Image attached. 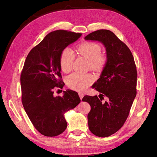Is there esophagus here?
Listing matches in <instances>:
<instances>
[{"mask_svg": "<svg viewBox=\"0 0 157 157\" xmlns=\"http://www.w3.org/2000/svg\"><path fill=\"white\" fill-rule=\"evenodd\" d=\"M79 98L82 99V98H83V96H84V94L83 93H79Z\"/></svg>", "mask_w": 157, "mask_h": 157, "instance_id": "1", "label": "esophagus"}]
</instances>
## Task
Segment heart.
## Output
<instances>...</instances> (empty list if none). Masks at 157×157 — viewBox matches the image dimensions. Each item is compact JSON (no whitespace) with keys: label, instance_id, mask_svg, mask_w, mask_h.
<instances>
[{"label":"heart","instance_id":"obj_1","mask_svg":"<svg viewBox=\"0 0 157 157\" xmlns=\"http://www.w3.org/2000/svg\"><path fill=\"white\" fill-rule=\"evenodd\" d=\"M79 54L89 59L90 67L94 70H100L105 65L106 58L101 55V48L94 42H86L78 47ZM75 56L74 52L66 48L60 55L59 64L63 72H69L72 67ZM94 78L91 74L73 73L66 78V83L71 89L79 91H85L94 82Z\"/></svg>","mask_w":157,"mask_h":157}]
</instances>
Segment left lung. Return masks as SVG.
Instances as JSON below:
<instances>
[{
	"instance_id": "obj_1",
	"label": "left lung",
	"mask_w": 157,
	"mask_h": 157,
	"mask_svg": "<svg viewBox=\"0 0 157 157\" xmlns=\"http://www.w3.org/2000/svg\"><path fill=\"white\" fill-rule=\"evenodd\" d=\"M86 40L101 42L106 50L107 60L100 78L93 88L98 95L82 99L91 106L87 115L88 126L94 135L106 137L119 131L128 117L136 94L137 72L134 58L127 45L108 30L88 34ZM103 97L108 98L103 102Z\"/></svg>"
}]
</instances>
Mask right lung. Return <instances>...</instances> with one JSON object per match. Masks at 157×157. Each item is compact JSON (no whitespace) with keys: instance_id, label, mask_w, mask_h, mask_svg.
Here are the masks:
<instances>
[{"instance_id":"1","label":"right lung","mask_w":157,"mask_h":157,"mask_svg":"<svg viewBox=\"0 0 157 157\" xmlns=\"http://www.w3.org/2000/svg\"><path fill=\"white\" fill-rule=\"evenodd\" d=\"M82 34L58 30L47 34L28 54L21 76L22 102L36 130L46 136L66 130L64 117L81 101L77 92L67 90L62 97L54 95L55 87L62 88L59 58L62 52Z\"/></svg>"}]
</instances>
